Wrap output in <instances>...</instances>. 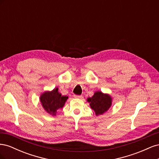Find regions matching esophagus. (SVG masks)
Listing matches in <instances>:
<instances>
[{"instance_id": "1", "label": "esophagus", "mask_w": 159, "mask_h": 159, "mask_svg": "<svg viewBox=\"0 0 159 159\" xmlns=\"http://www.w3.org/2000/svg\"><path fill=\"white\" fill-rule=\"evenodd\" d=\"M74 97L75 98H78V99H81V98H83L81 95H74Z\"/></svg>"}]
</instances>
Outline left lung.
I'll return each instance as SVG.
<instances>
[{
	"instance_id": "8db88e82",
	"label": "left lung",
	"mask_w": 159,
	"mask_h": 159,
	"mask_svg": "<svg viewBox=\"0 0 159 159\" xmlns=\"http://www.w3.org/2000/svg\"><path fill=\"white\" fill-rule=\"evenodd\" d=\"M90 107L95 112L96 115H102L109 109L111 105L112 98L108 94L102 91H96L91 98L88 99Z\"/></svg>"
}]
</instances>
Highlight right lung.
Listing matches in <instances>:
<instances>
[{
	"mask_svg": "<svg viewBox=\"0 0 159 159\" xmlns=\"http://www.w3.org/2000/svg\"><path fill=\"white\" fill-rule=\"evenodd\" d=\"M68 98V96L61 95L58 92V88H55L51 91H46L42 93L40 100L46 111L52 115H56L57 110L64 107Z\"/></svg>",
	"mask_w": 159,
	"mask_h": 159,
	"instance_id": "obj_1",
	"label": "right lung"
}]
</instances>
